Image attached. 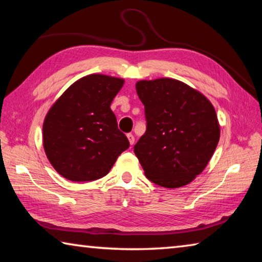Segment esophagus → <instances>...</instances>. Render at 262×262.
Listing matches in <instances>:
<instances>
[{
    "label": "esophagus",
    "instance_id": "34e87169",
    "mask_svg": "<svg viewBox=\"0 0 262 262\" xmlns=\"http://www.w3.org/2000/svg\"><path fill=\"white\" fill-rule=\"evenodd\" d=\"M127 139H128V141H129V143H130V145H133V144H134V142H135V139H134V135H133V134H127Z\"/></svg>",
    "mask_w": 262,
    "mask_h": 262
}]
</instances>
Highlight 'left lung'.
<instances>
[{"label": "left lung", "mask_w": 262, "mask_h": 262, "mask_svg": "<svg viewBox=\"0 0 262 262\" xmlns=\"http://www.w3.org/2000/svg\"><path fill=\"white\" fill-rule=\"evenodd\" d=\"M147 130L134 152L144 174L166 188L188 185L205 170L220 141L214 106L200 91L173 78L139 81Z\"/></svg>", "instance_id": "obj_1"}]
</instances>
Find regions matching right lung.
I'll return each mask as SVG.
<instances>
[{"label":"right lung","instance_id":"right-lung-1","mask_svg":"<svg viewBox=\"0 0 262 262\" xmlns=\"http://www.w3.org/2000/svg\"><path fill=\"white\" fill-rule=\"evenodd\" d=\"M123 83L119 77L88 75L73 83L47 112L43 149L63 178L82 183L99 179L129 147L110 107Z\"/></svg>","mask_w":262,"mask_h":262}]
</instances>
